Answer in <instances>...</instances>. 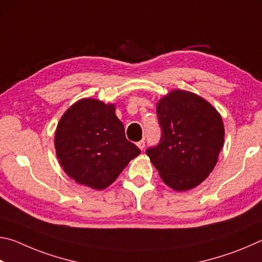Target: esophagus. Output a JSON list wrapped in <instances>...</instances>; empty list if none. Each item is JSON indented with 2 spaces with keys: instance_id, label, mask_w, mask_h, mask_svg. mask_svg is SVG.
<instances>
[{
  "instance_id": "esophagus-1",
  "label": "esophagus",
  "mask_w": 262,
  "mask_h": 262,
  "mask_svg": "<svg viewBox=\"0 0 262 262\" xmlns=\"http://www.w3.org/2000/svg\"><path fill=\"white\" fill-rule=\"evenodd\" d=\"M137 147H139L141 150H143L145 147V142L144 140H141L140 142H137Z\"/></svg>"
}]
</instances>
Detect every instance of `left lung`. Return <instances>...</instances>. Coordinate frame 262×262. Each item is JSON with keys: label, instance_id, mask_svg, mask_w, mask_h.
<instances>
[{"label": "left lung", "instance_id": "8db88e82", "mask_svg": "<svg viewBox=\"0 0 262 262\" xmlns=\"http://www.w3.org/2000/svg\"><path fill=\"white\" fill-rule=\"evenodd\" d=\"M156 112L162 136L145 152L168 187L178 192L196 187L214 170L223 147L220 113L185 90L168 92L159 99Z\"/></svg>", "mask_w": 262, "mask_h": 262}]
</instances>
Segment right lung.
I'll list each match as a JSON object with an SVG mask.
<instances>
[{
  "instance_id": "add662e5",
  "label": "right lung",
  "mask_w": 262,
  "mask_h": 262,
  "mask_svg": "<svg viewBox=\"0 0 262 262\" xmlns=\"http://www.w3.org/2000/svg\"><path fill=\"white\" fill-rule=\"evenodd\" d=\"M54 144L63 171L76 183L104 189L141 150L128 141L115 105L84 98L66 111Z\"/></svg>"
}]
</instances>
